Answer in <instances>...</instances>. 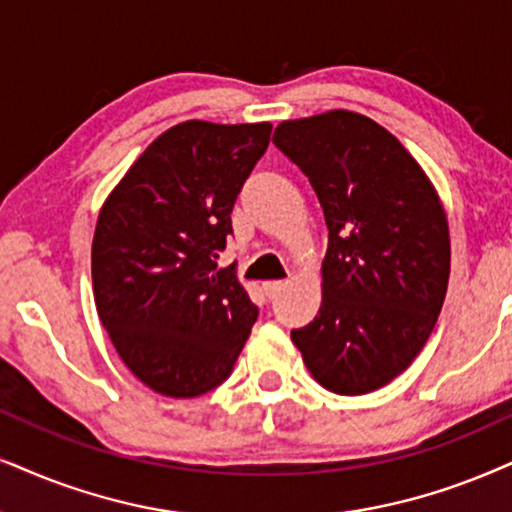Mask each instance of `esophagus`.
<instances>
[{"instance_id":"34e87169","label":"esophagus","mask_w":512,"mask_h":512,"mask_svg":"<svg viewBox=\"0 0 512 512\" xmlns=\"http://www.w3.org/2000/svg\"><path fill=\"white\" fill-rule=\"evenodd\" d=\"M283 286H286V281H264L262 283L264 293H267L269 300H274V297L283 290Z\"/></svg>"}]
</instances>
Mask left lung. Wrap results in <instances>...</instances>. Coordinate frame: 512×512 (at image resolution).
Returning <instances> with one entry per match:
<instances>
[{
  "instance_id": "8db88e82",
  "label": "left lung",
  "mask_w": 512,
  "mask_h": 512,
  "mask_svg": "<svg viewBox=\"0 0 512 512\" xmlns=\"http://www.w3.org/2000/svg\"><path fill=\"white\" fill-rule=\"evenodd\" d=\"M274 144L328 226L321 309L290 338L331 392L378 390L409 368L442 312L451 245L435 186L385 127L352 111L281 122Z\"/></svg>"
}]
</instances>
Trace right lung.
Masks as SVG:
<instances>
[{
	"mask_svg": "<svg viewBox=\"0 0 512 512\" xmlns=\"http://www.w3.org/2000/svg\"><path fill=\"white\" fill-rule=\"evenodd\" d=\"M269 137V122H181L139 155L101 208L96 309L120 359L153 392L189 399L215 390L257 321L234 267L215 260Z\"/></svg>",
	"mask_w": 512,
	"mask_h": 512,
	"instance_id": "obj_1",
	"label": "right lung"
}]
</instances>
